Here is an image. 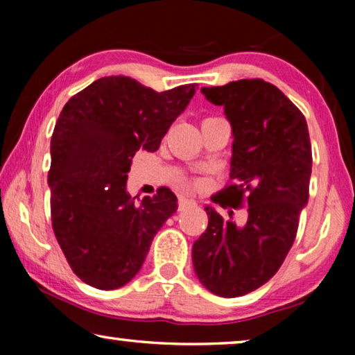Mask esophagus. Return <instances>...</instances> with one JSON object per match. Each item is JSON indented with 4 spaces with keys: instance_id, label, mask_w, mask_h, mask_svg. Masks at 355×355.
Listing matches in <instances>:
<instances>
[{
    "instance_id": "esophagus-1",
    "label": "esophagus",
    "mask_w": 355,
    "mask_h": 355,
    "mask_svg": "<svg viewBox=\"0 0 355 355\" xmlns=\"http://www.w3.org/2000/svg\"><path fill=\"white\" fill-rule=\"evenodd\" d=\"M191 205H196V202L191 199H186V197H180L178 199V209H184L186 207H191Z\"/></svg>"
}]
</instances>
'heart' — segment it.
<instances>
[{
  "label": "heart",
  "mask_w": 355,
  "mask_h": 355,
  "mask_svg": "<svg viewBox=\"0 0 355 355\" xmlns=\"http://www.w3.org/2000/svg\"><path fill=\"white\" fill-rule=\"evenodd\" d=\"M197 186H199V183H197V182H191V183L188 184V188H191V189H194V188H197Z\"/></svg>",
  "instance_id": "1"
}]
</instances>
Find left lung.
I'll return each mask as SVG.
<instances>
[{
	"label": "left lung",
	"instance_id": "left-lung-1",
	"mask_svg": "<svg viewBox=\"0 0 355 355\" xmlns=\"http://www.w3.org/2000/svg\"><path fill=\"white\" fill-rule=\"evenodd\" d=\"M224 106L232 125V184L211 197L220 207H248L244 225L205 207L208 227L192 245L200 284L220 297L257 290L279 271L294 243L309 202L311 146L309 127L286 95L255 78L202 87Z\"/></svg>",
	"mask_w": 355,
	"mask_h": 355
}]
</instances>
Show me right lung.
<instances>
[{
    "mask_svg": "<svg viewBox=\"0 0 355 355\" xmlns=\"http://www.w3.org/2000/svg\"><path fill=\"white\" fill-rule=\"evenodd\" d=\"M196 89L184 84L156 92L130 76H105L62 107L50 147L51 224L84 284L105 291L128 284L177 211V197L167 188L135 202L127 173L136 152L159 148Z\"/></svg>",
    "mask_w": 355,
    "mask_h": 355,
    "instance_id": "1",
    "label": "right lung"
}]
</instances>
